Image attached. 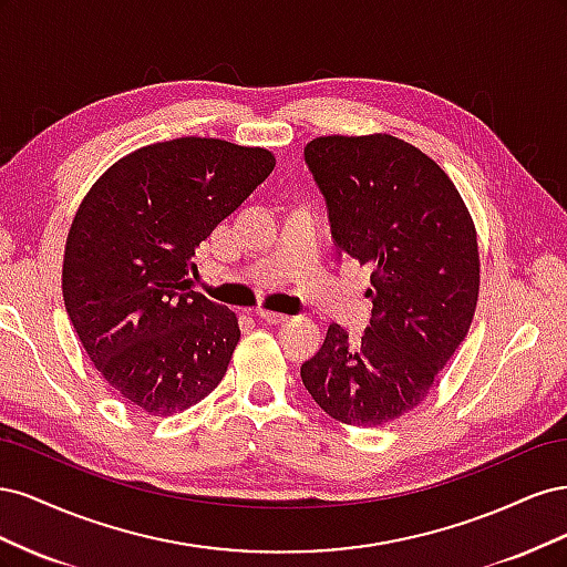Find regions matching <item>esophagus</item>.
I'll return each instance as SVG.
<instances>
[{
    "label": "esophagus",
    "instance_id": "1",
    "mask_svg": "<svg viewBox=\"0 0 567 567\" xmlns=\"http://www.w3.org/2000/svg\"><path fill=\"white\" fill-rule=\"evenodd\" d=\"M255 317H260L262 321H267V323H274V326H277V323H284L288 317L286 315H279V312H269V310H262V307H257V310H255Z\"/></svg>",
    "mask_w": 567,
    "mask_h": 567
}]
</instances>
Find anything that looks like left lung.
<instances>
[{
    "label": "left lung",
    "mask_w": 567,
    "mask_h": 567,
    "mask_svg": "<svg viewBox=\"0 0 567 567\" xmlns=\"http://www.w3.org/2000/svg\"><path fill=\"white\" fill-rule=\"evenodd\" d=\"M305 163L338 248L371 269L373 310L362 340L331 323L300 375L326 414L375 427L427 398L471 329L475 227L444 169L398 136H317Z\"/></svg>",
    "instance_id": "obj_1"
}]
</instances>
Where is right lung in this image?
I'll list each match as a JSON object with an SVG mask.
<instances>
[{
  "instance_id": "right-lung-1",
  "label": "right lung",
  "mask_w": 567,
  "mask_h": 567,
  "mask_svg": "<svg viewBox=\"0 0 567 567\" xmlns=\"http://www.w3.org/2000/svg\"><path fill=\"white\" fill-rule=\"evenodd\" d=\"M277 165L271 151L203 136L111 165L68 231L63 302L106 383L151 416L198 404L225 379L241 331L188 290L192 257Z\"/></svg>"
}]
</instances>
